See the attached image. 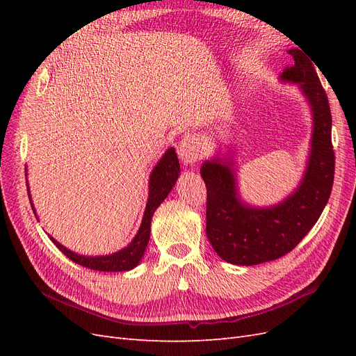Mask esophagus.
I'll return each instance as SVG.
<instances>
[{
  "mask_svg": "<svg viewBox=\"0 0 356 356\" xmlns=\"http://www.w3.org/2000/svg\"><path fill=\"white\" fill-rule=\"evenodd\" d=\"M178 156L186 165H191L202 159L200 143L195 135H186L178 144Z\"/></svg>",
  "mask_w": 356,
  "mask_h": 356,
  "instance_id": "obj_1",
  "label": "esophagus"
}]
</instances>
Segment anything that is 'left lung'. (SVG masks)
Wrapping results in <instances>:
<instances>
[{"label":"left lung","instance_id":"left-lung-1","mask_svg":"<svg viewBox=\"0 0 356 356\" xmlns=\"http://www.w3.org/2000/svg\"><path fill=\"white\" fill-rule=\"evenodd\" d=\"M294 65L281 79L298 83L314 113V135L306 174L298 188L272 208L245 207L236 193L230 161H204L200 175L207 184V234L222 260L254 266L281 258L300 243L314 227L330 199L334 181L331 110L312 59L291 49Z\"/></svg>","mask_w":356,"mask_h":356}]
</instances>
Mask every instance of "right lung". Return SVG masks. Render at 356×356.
<instances>
[{"mask_svg": "<svg viewBox=\"0 0 356 356\" xmlns=\"http://www.w3.org/2000/svg\"><path fill=\"white\" fill-rule=\"evenodd\" d=\"M178 175H179V161L175 153V148H169L152 172V177H149L148 202H147V208L144 212L141 227H139L135 239L129 243L124 250L111 255H105V257H84L67 250L65 246H62L50 236L51 242L55 243L59 250L70 258V260L83 267L92 268V270H99V272L131 270V268H134L135 266H138L139 261H141V258L145 252V248L149 239V232H152L153 213L159 208V204L166 199L172 187L175 186ZM32 211L35 213L34 207H32Z\"/></svg>", "mask_w": 356, "mask_h": 356, "instance_id": "add662e5", "label": "right lung"}]
</instances>
